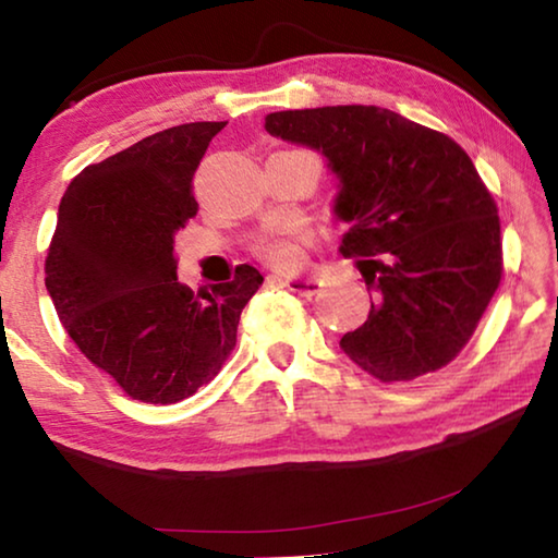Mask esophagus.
<instances>
[{
  "mask_svg": "<svg viewBox=\"0 0 558 558\" xmlns=\"http://www.w3.org/2000/svg\"><path fill=\"white\" fill-rule=\"evenodd\" d=\"M282 286H286L290 292H298V295H305V298H313L323 288V278L315 276V272H310V276H290V278H282Z\"/></svg>",
  "mask_w": 558,
  "mask_h": 558,
  "instance_id": "obj_1",
  "label": "esophagus"
}]
</instances>
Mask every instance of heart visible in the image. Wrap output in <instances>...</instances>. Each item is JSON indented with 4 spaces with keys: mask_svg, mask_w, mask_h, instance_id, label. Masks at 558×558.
Here are the masks:
<instances>
[{
    "mask_svg": "<svg viewBox=\"0 0 558 558\" xmlns=\"http://www.w3.org/2000/svg\"><path fill=\"white\" fill-rule=\"evenodd\" d=\"M305 241V233H292L290 239H278V235H260L256 241V253L276 268H292L300 263V248Z\"/></svg>",
    "mask_w": 558,
    "mask_h": 558,
    "instance_id": "heart-1",
    "label": "heart"
}]
</instances>
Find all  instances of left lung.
Returning a JSON list of instances; mask_svg holds the SVG:
<instances>
[{
  "instance_id": "obj_1",
  "label": "left lung",
  "mask_w": 558,
  "mask_h": 558,
  "mask_svg": "<svg viewBox=\"0 0 558 558\" xmlns=\"http://www.w3.org/2000/svg\"><path fill=\"white\" fill-rule=\"evenodd\" d=\"M266 130L325 155L349 223L339 251L376 290L342 352L384 384L442 369L502 280L497 204L465 149L376 106L280 110Z\"/></svg>"
}]
</instances>
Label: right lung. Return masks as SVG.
I'll use <instances>...</instances> for the list:
<instances>
[{
    "instance_id": "right-lung-1",
    "label": "right lung",
    "mask_w": 558,
    "mask_h": 558,
    "mask_svg": "<svg viewBox=\"0 0 558 558\" xmlns=\"http://www.w3.org/2000/svg\"><path fill=\"white\" fill-rule=\"evenodd\" d=\"M223 128L155 132L83 169L59 204L46 290L75 347L137 401L177 403L209 384L263 282L239 266L202 295L177 278L174 235L199 209L192 179Z\"/></svg>"
}]
</instances>
